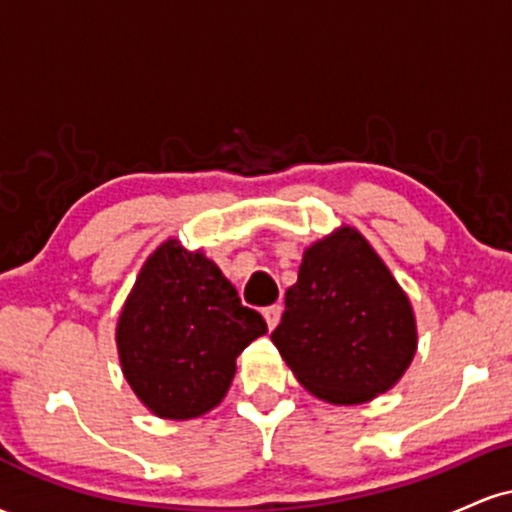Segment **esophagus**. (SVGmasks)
<instances>
[{
	"label": "esophagus",
	"instance_id": "obj_1",
	"mask_svg": "<svg viewBox=\"0 0 512 512\" xmlns=\"http://www.w3.org/2000/svg\"><path fill=\"white\" fill-rule=\"evenodd\" d=\"M264 320H267V327L269 330H274L276 325H279V317H281V305L274 303V305H267V308L262 310Z\"/></svg>",
	"mask_w": 512,
	"mask_h": 512
}]
</instances>
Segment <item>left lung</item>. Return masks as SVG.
I'll return each instance as SVG.
<instances>
[{"mask_svg": "<svg viewBox=\"0 0 512 512\" xmlns=\"http://www.w3.org/2000/svg\"><path fill=\"white\" fill-rule=\"evenodd\" d=\"M272 342L305 390L356 404L390 390L416 351L411 305L354 228L305 250Z\"/></svg>", "mask_w": 512, "mask_h": 512, "instance_id": "1", "label": "left lung"}]
</instances>
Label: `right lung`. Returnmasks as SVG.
Here are the masks:
<instances>
[{"label":"right lung","instance_id":"1","mask_svg":"<svg viewBox=\"0 0 512 512\" xmlns=\"http://www.w3.org/2000/svg\"><path fill=\"white\" fill-rule=\"evenodd\" d=\"M267 332L257 310L202 252L166 240L129 293L117 349L137 397L163 419H195L221 402L236 358Z\"/></svg>","mask_w":512,"mask_h":512}]
</instances>
